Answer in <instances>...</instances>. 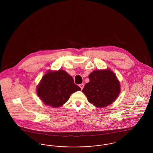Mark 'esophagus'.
Instances as JSON below:
<instances>
[{"label": "esophagus", "instance_id": "esophagus-1", "mask_svg": "<svg viewBox=\"0 0 153 153\" xmlns=\"http://www.w3.org/2000/svg\"><path fill=\"white\" fill-rule=\"evenodd\" d=\"M79 87L81 88V89H82L84 88V84H81L79 85Z\"/></svg>", "mask_w": 153, "mask_h": 153}]
</instances>
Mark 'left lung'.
<instances>
[{
	"mask_svg": "<svg viewBox=\"0 0 153 153\" xmlns=\"http://www.w3.org/2000/svg\"><path fill=\"white\" fill-rule=\"evenodd\" d=\"M89 82L82 92L91 104L99 108L107 107L114 102L120 91V82L110 69L94 71L89 75Z\"/></svg>",
	"mask_w": 153,
	"mask_h": 153,
	"instance_id": "left-lung-1",
	"label": "left lung"
}]
</instances>
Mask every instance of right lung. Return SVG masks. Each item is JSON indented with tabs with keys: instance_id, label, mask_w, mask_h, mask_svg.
I'll return each mask as SVG.
<instances>
[{
	"instance_id": "obj_1",
	"label": "right lung",
	"mask_w": 153,
	"mask_h": 153,
	"mask_svg": "<svg viewBox=\"0 0 153 153\" xmlns=\"http://www.w3.org/2000/svg\"><path fill=\"white\" fill-rule=\"evenodd\" d=\"M81 88L74 83L71 76L59 69L46 73L36 88L38 97L45 105L53 108L62 106L73 93Z\"/></svg>"
}]
</instances>
